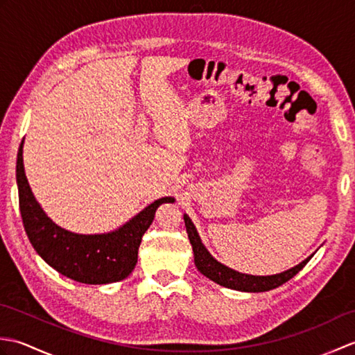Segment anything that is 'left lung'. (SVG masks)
Wrapping results in <instances>:
<instances>
[{
    "instance_id": "8db88e82",
    "label": "left lung",
    "mask_w": 355,
    "mask_h": 355,
    "mask_svg": "<svg viewBox=\"0 0 355 355\" xmlns=\"http://www.w3.org/2000/svg\"><path fill=\"white\" fill-rule=\"evenodd\" d=\"M184 224H186L187 236H189V241L193 248L195 266H197V268L201 271V273L207 276L210 281L216 282L218 285L227 286V288H232V290L259 293V291H268V290L277 288L279 285L285 284L286 281H290L291 277L296 276L299 271L306 266V262L313 258L311 254L310 258H306L304 262H300L299 266L275 276L243 275V273H238L235 270L223 266V263L215 261L212 256H210V253L206 250V247L201 243L197 229H195L191 218L187 215H184Z\"/></svg>"
}]
</instances>
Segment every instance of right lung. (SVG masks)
I'll return each mask as SVG.
<instances>
[{
    "instance_id": "right-lung-1",
    "label": "right lung",
    "mask_w": 355,
    "mask_h": 355,
    "mask_svg": "<svg viewBox=\"0 0 355 355\" xmlns=\"http://www.w3.org/2000/svg\"><path fill=\"white\" fill-rule=\"evenodd\" d=\"M17 183L22 224L37 254L59 273L82 284H111L130 276L145 232L153 224L157 207L172 202L166 197L107 235H76L53 223L35 200L22 164V143L17 158Z\"/></svg>"
}]
</instances>
